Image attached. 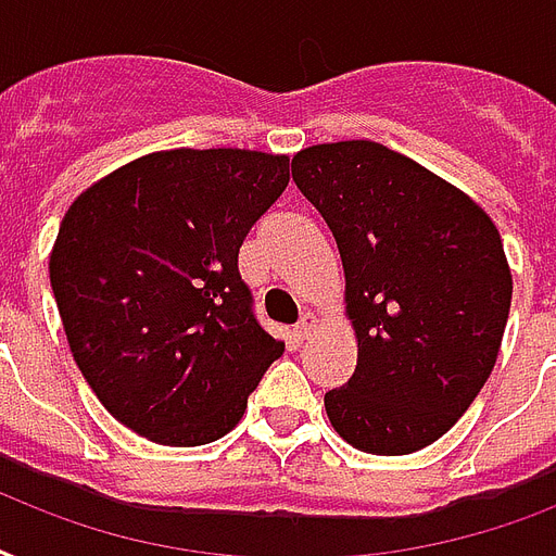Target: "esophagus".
<instances>
[{
    "instance_id": "34e87169",
    "label": "esophagus",
    "mask_w": 556,
    "mask_h": 556,
    "mask_svg": "<svg viewBox=\"0 0 556 556\" xmlns=\"http://www.w3.org/2000/svg\"><path fill=\"white\" fill-rule=\"evenodd\" d=\"M316 316H309V313H304V316H301V321L295 327H292V333H295V337L299 339H307V337H313V333H316Z\"/></svg>"
}]
</instances>
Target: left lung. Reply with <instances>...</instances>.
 <instances>
[{"mask_svg": "<svg viewBox=\"0 0 556 556\" xmlns=\"http://www.w3.org/2000/svg\"><path fill=\"white\" fill-rule=\"evenodd\" d=\"M292 179L325 217L345 269L354 377L325 394L330 424L371 455L450 432L496 365L510 269L476 202L377 141L313 144Z\"/></svg>", "mask_w": 556, "mask_h": 556, "instance_id": "8db88e82", "label": "left lung"}]
</instances>
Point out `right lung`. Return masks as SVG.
<instances>
[{
    "label": "right lung",
    "instance_id": "1",
    "mask_svg": "<svg viewBox=\"0 0 556 556\" xmlns=\"http://www.w3.org/2000/svg\"><path fill=\"white\" fill-rule=\"evenodd\" d=\"M287 182V156L182 148L118 167L68 205L49 261L68 348L103 408L141 438L217 441L283 354L238 255Z\"/></svg>",
    "mask_w": 556,
    "mask_h": 556
}]
</instances>
